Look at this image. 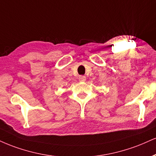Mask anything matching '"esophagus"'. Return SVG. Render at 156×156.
I'll list each match as a JSON object with an SVG mask.
<instances>
[{"label":"esophagus","instance_id":"34e87169","mask_svg":"<svg viewBox=\"0 0 156 156\" xmlns=\"http://www.w3.org/2000/svg\"><path fill=\"white\" fill-rule=\"evenodd\" d=\"M78 79H79L80 81H85L86 77L83 76H80L79 78H78Z\"/></svg>","mask_w":156,"mask_h":156}]
</instances>
